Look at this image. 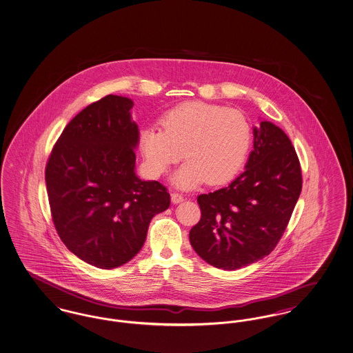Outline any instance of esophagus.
Segmentation results:
<instances>
[{
    "instance_id": "esophagus-1",
    "label": "esophagus",
    "mask_w": 353,
    "mask_h": 353,
    "mask_svg": "<svg viewBox=\"0 0 353 353\" xmlns=\"http://www.w3.org/2000/svg\"><path fill=\"white\" fill-rule=\"evenodd\" d=\"M170 199H172V202H173V203H180V202H183V197L181 194H179V193H172Z\"/></svg>"
}]
</instances>
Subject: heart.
Wrapping results in <instances>:
<instances>
[{
  "label": "heart",
  "mask_w": 353,
  "mask_h": 353,
  "mask_svg": "<svg viewBox=\"0 0 353 353\" xmlns=\"http://www.w3.org/2000/svg\"><path fill=\"white\" fill-rule=\"evenodd\" d=\"M161 128L144 127L139 145L151 176L159 177L183 157L172 179L180 189L231 181L251 145V128L243 114L219 105L189 102L161 118Z\"/></svg>",
  "instance_id": "1"
}]
</instances>
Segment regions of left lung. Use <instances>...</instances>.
<instances>
[{"instance_id": "1", "label": "left lung", "mask_w": 353, "mask_h": 353, "mask_svg": "<svg viewBox=\"0 0 353 353\" xmlns=\"http://www.w3.org/2000/svg\"><path fill=\"white\" fill-rule=\"evenodd\" d=\"M301 189L292 141L280 127L260 121L244 172L226 188L198 196L201 219L189 232L193 250L225 270L259 261L281 239Z\"/></svg>"}]
</instances>
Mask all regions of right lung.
Returning a JSON list of instances; mask_svg holds the SVG:
<instances>
[{"mask_svg": "<svg viewBox=\"0 0 353 353\" xmlns=\"http://www.w3.org/2000/svg\"><path fill=\"white\" fill-rule=\"evenodd\" d=\"M132 99L109 94L86 106L63 130L47 167L52 221L72 254L113 269L141 251L151 219L170 193L135 172L139 128Z\"/></svg>", "mask_w": 353, "mask_h": 353, "instance_id": "1", "label": "right lung"}]
</instances>
